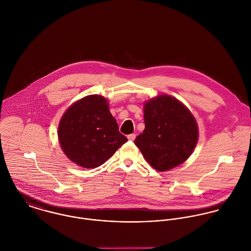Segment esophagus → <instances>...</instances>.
Returning a JSON list of instances; mask_svg holds the SVG:
<instances>
[{
  "label": "esophagus",
  "mask_w": 251,
  "mask_h": 251,
  "mask_svg": "<svg viewBox=\"0 0 251 251\" xmlns=\"http://www.w3.org/2000/svg\"><path fill=\"white\" fill-rule=\"evenodd\" d=\"M136 139V134H130L129 136H128V140L129 141H134Z\"/></svg>",
  "instance_id": "obj_1"
}]
</instances>
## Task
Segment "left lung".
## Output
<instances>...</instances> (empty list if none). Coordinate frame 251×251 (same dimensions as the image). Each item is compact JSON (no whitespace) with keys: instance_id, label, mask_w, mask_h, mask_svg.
Instances as JSON below:
<instances>
[{"instance_id":"obj_1","label":"left lung","mask_w":251,"mask_h":251,"mask_svg":"<svg viewBox=\"0 0 251 251\" xmlns=\"http://www.w3.org/2000/svg\"><path fill=\"white\" fill-rule=\"evenodd\" d=\"M144 111L146 128L135 140L144 158L159 172L185 162L199 138L198 125L191 111L170 95L146 101Z\"/></svg>"}]
</instances>
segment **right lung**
Here are the masks:
<instances>
[{
    "label": "right lung",
    "instance_id": "right-lung-1",
    "mask_svg": "<svg viewBox=\"0 0 251 251\" xmlns=\"http://www.w3.org/2000/svg\"><path fill=\"white\" fill-rule=\"evenodd\" d=\"M59 144L76 165L94 169L109 159L128 140L118 131L108 102L100 95H89L74 102L58 126Z\"/></svg>",
    "mask_w": 251,
    "mask_h": 251
}]
</instances>
